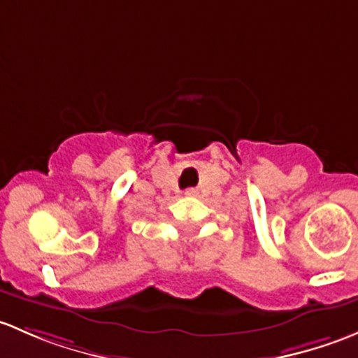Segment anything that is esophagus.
<instances>
[{
    "label": "esophagus",
    "instance_id": "1",
    "mask_svg": "<svg viewBox=\"0 0 358 358\" xmlns=\"http://www.w3.org/2000/svg\"><path fill=\"white\" fill-rule=\"evenodd\" d=\"M184 194H186V196H196V194H198V191L194 189V187H189V189H186V191H184Z\"/></svg>",
    "mask_w": 358,
    "mask_h": 358
}]
</instances>
